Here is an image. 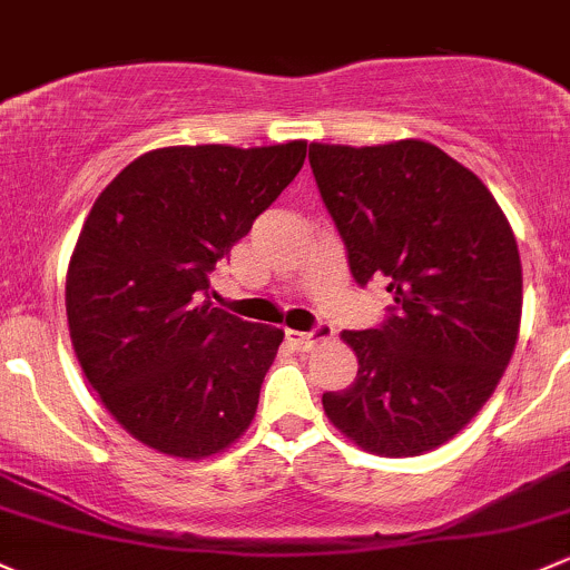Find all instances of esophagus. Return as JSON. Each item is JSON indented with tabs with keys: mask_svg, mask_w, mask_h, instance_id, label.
I'll return each mask as SVG.
<instances>
[{
	"mask_svg": "<svg viewBox=\"0 0 570 570\" xmlns=\"http://www.w3.org/2000/svg\"><path fill=\"white\" fill-rule=\"evenodd\" d=\"M285 337H287V343L296 345V348L309 351V348H315L318 343H324V340L332 337V326L321 324V326H315L313 332H296V328H287Z\"/></svg>",
	"mask_w": 570,
	"mask_h": 570,
	"instance_id": "1",
	"label": "esophagus"
}]
</instances>
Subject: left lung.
<instances>
[{"label":"left lung","mask_w":570,"mask_h":570,"mask_svg":"<svg viewBox=\"0 0 570 570\" xmlns=\"http://www.w3.org/2000/svg\"><path fill=\"white\" fill-rule=\"evenodd\" d=\"M309 167L360 285L384 279L395 307L343 332L360 360L324 412L386 459L450 442L494 395L521 324V261L483 180L422 139L309 145Z\"/></svg>","instance_id":"obj_1"}]
</instances>
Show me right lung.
<instances>
[{"label": "right lung", "instance_id": "obj_1", "mask_svg": "<svg viewBox=\"0 0 570 570\" xmlns=\"http://www.w3.org/2000/svg\"><path fill=\"white\" fill-rule=\"evenodd\" d=\"M307 142L175 145L98 195L68 263L76 360L137 442L199 461L244 436L283 328L210 302L208 274L302 169Z\"/></svg>", "mask_w": 570, "mask_h": 570}]
</instances>
